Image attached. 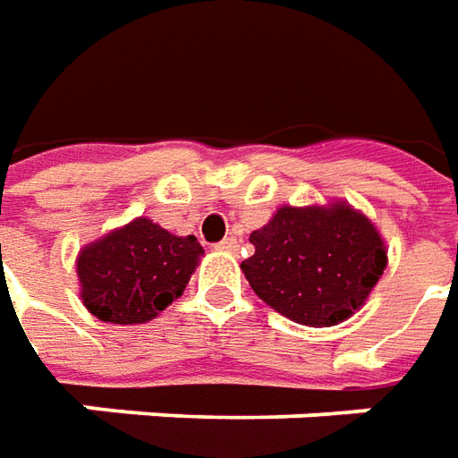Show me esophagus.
Instances as JSON below:
<instances>
[{"instance_id": "esophagus-1", "label": "esophagus", "mask_w": 458, "mask_h": 458, "mask_svg": "<svg viewBox=\"0 0 458 458\" xmlns=\"http://www.w3.org/2000/svg\"><path fill=\"white\" fill-rule=\"evenodd\" d=\"M238 238H233V235H230V238H225V241H223V243H217V248H220V250H225V253H235V250H238Z\"/></svg>"}]
</instances>
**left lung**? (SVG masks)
I'll use <instances>...</instances> for the list:
<instances>
[{
  "label": "left lung",
  "instance_id": "1",
  "mask_svg": "<svg viewBox=\"0 0 458 458\" xmlns=\"http://www.w3.org/2000/svg\"><path fill=\"white\" fill-rule=\"evenodd\" d=\"M253 256L241 263L250 289L281 317L335 327L368 301L387 266V245L370 217L344 199L281 205L250 233Z\"/></svg>",
  "mask_w": 458,
  "mask_h": 458
}]
</instances>
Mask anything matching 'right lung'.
I'll use <instances>...</instances> for the list:
<instances>
[{
  "instance_id": "add662e5",
  "label": "right lung",
  "mask_w": 458,
  "mask_h": 458,
  "mask_svg": "<svg viewBox=\"0 0 458 458\" xmlns=\"http://www.w3.org/2000/svg\"><path fill=\"white\" fill-rule=\"evenodd\" d=\"M202 256L195 235H174L141 215L81 248V301L101 322H151L180 299Z\"/></svg>"
}]
</instances>
